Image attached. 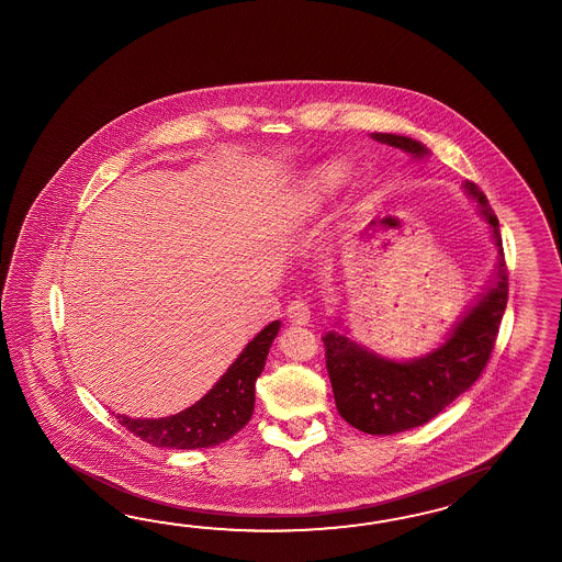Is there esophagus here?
Returning a JSON list of instances; mask_svg holds the SVG:
<instances>
[{
	"label": "esophagus",
	"instance_id": "obj_1",
	"mask_svg": "<svg viewBox=\"0 0 562 562\" xmlns=\"http://www.w3.org/2000/svg\"><path fill=\"white\" fill-rule=\"evenodd\" d=\"M286 316L294 325H308L311 306L304 301H292L288 304Z\"/></svg>",
	"mask_w": 562,
	"mask_h": 562
}]
</instances>
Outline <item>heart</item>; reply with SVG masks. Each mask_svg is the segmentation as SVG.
I'll use <instances>...</instances> for the list:
<instances>
[{"instance_id":"1","label":"heart","mask_w":562,"mask_h":562,"mask_svg":"<svg viewBox=\"0 0 562 562\" xmlns=\"http://www.w3.org/2000/svg\"><path fill=\"white\" fill-rule=\"evenodd\" d=\"M349 179V170L342 162H330L316 170L315 179L311 182V192L316 201H325L341 189Z\"/></svg>"}]
</instances>
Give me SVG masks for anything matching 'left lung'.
Listing matches in <instances>:
<instances>
[{
	"label": "left lung",
	"instance_id": "left-lung-1",
	"mask_svg": "<svg viewBox=\"0 0 562 562\" xmlns=\"http://www.w3.org/2000/svg\"><path fill=\"white\" fill-rule=\"evenodd\" d=\"M371 139L406 151L414 160L430 156L423 142L408 136L371 134ZM463 191L490 227L497 263L487 286L467 306L445 341L426 356L392 359L353 341L347 329H333L323 337L337 411L361 432L396 435L426 425L467 392L490 361L507 304L506 261L499 221L485 194L469 180ZM333 327H341V321L335 318Z\"/></svg>",
	"mask_w": 562,
	"mask_h": 562
}]
</instances>
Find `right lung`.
Listing matches in <instances>:
<instances>
[{
	"mask_svg": "<svg viewBox=\"0 0 562 562\" xmlns=\"http://www.w3.org/2000/svg\"><path fill=\"white\" fill-rule=\"evenodd\" d=\"M280 330V321L261 329L217 383L187 411L165 418H115L136 437L165 449H206L225 442L249 423L256 404V380Z\"/></svg>",
	"mask_w": 562,
	"mask_h": 562,
	"instance_id": "obj_1",
	"label": "right lung"
}]
</instances>
